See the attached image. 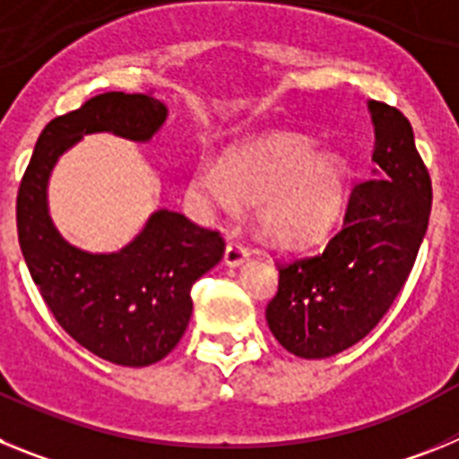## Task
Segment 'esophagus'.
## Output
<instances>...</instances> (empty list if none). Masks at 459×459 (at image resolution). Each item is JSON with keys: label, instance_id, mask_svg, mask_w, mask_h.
Segmentation results:
<instances>
[{"label": "esophagus", "instance_id": "esophagus-1", "mask_svg": "<svg viewBox=\"0 0 459 459\" xmlns=\"http://www.w3.org/2000/svg\"><path fill=\"white\" fill-rule=\"evenodd\" d=\"M250 257V250L243 243L230 241L225 248V264L227 266H241Z\"/></svg>", "mask_w": 459, "mask_h": 459}]
</instances>
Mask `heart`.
Wrapping results in <instances>:
<instances>
[{"mask_svg":"<svg viewBox=\"0 0 459 459\" xmlns=\"http://www.w3.org/2000/svg\"><path fill=\"white\" fill-rule=\"evenodd\" d=\"M195 195L206 204L237 211L261 204L266 237L285 246L317 243L333 232L350 202V172L333 156H319L299 140H273L234 153L227 163L202 165Z\"/></svg>","mask_w":459,"mask_h":459,"instance_id":"b5f03b06","label":"heart"}]
</instances>
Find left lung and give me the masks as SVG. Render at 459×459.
<instances>
[{
	"label": "left lung",
	"instance_id": "obj_1",
	"mask_svg": "<svg viewBox=\"0 0 459 459\" xmlns=\"http://www.w3.org/2000/svg\"><path fill=\"white\" fill-rule=\"evenodd\" d=\"M375 177L354 186L342 230L326 248L278 266L266 322L287 351L328 359L366 338L403 291L428 230L432 184L411 124L397 108L368 103Z\"/></svg>",
	"mask_w": 459,
	"mask_h": 459
}]
</instances>
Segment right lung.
<instances>
[{"instance_id": "right-lung-1", "label": "right lung", "mask_w": 459, "mask_h": 459, "mask_svg": "<svg viewBox=\"0 0 459 459\" xmlns=\"http://www.w3.org/2000/svg\"><path fill=\"white\" fill-rule=\"evenodd\" d=\"M165 117L168 108L149 93L93 96L43 128L18 190L20 250L43 301L75 342L117 366H152L177 347L193 315L195 280L221 262L225 241L160 209L119 253H87L52 225L48 179L82 135L108 131L147 142Z\"/></svg>"}]
</instances>
